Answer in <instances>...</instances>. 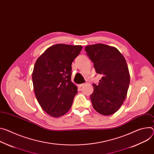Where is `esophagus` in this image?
<instances>
[{
    "label": "esophagus",
    "mask_w": 154,
    "mask_h": 154,
    "mask_svg": "<svg viewBox=\"0 0 154 154\" xmlns=\"http://www.w3.org/2000/svg\"><path fill=\"white\" fill-rule=\"evenodd\" d=\"M83 85H84V83H82V84H79L78 86L79 88H81L82 87H83Z\"/></svg>",
    "instance_id": "esophagus-1"
}]
</instances>
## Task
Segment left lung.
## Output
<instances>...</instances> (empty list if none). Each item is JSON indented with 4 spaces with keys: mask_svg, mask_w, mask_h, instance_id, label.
<instances>
[{
    "mask_svg": "<svg viewBox=\"0 0 154 154\" xmlns=\"http://www.w3.org/2000/svg\"><path fill=\"white\" fill-rule=\"evenodd\" d=\"M85 49L96 73L103 76L98 84H93L94 91L90 95L93 107L103 116L113 114L127 97L130 82L127 62L114 47L97 44L88 45Z\"/></svg>",
    "mask_w": 154,
    "mask_h": 154,
    "instance_id": "obj_1",
    "label": "left lung"
}]
</instances>
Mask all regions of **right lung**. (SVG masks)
Wrapping results in <instances>:
<instances>
[{"label": "right lung", "mask_w": 154, "mask_h": 154, "mask_svg": "<svg viewBox=\"0 0 154 154\" xmlns=\"http://www.w3.org/2000/svg\"><path fill=\"white\" fill-rule=\"evenodd\" d=\"M82 49L81 45L56 44L37 58L32 78L35 95L41 107L53 117L65 115L77 93L71 82L72 63Z\"/></svg>", "instance_id": "right-lung-1"}]
</instances>
